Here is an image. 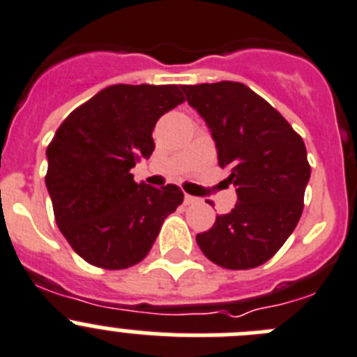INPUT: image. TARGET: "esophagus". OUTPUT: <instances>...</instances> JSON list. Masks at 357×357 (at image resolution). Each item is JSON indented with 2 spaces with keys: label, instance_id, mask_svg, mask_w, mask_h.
Instances as JSON below:
<instances>
[{
  "label": "esophagus",
  "instance_id": "esophagus-1",
  "mask_svg": "<svg viewBox=\"0 0 357 357\" xmlns=\"http://www.w3.org/2000/svg\"><path fill=\"white\" fill-rule=\"evenodd\" d=\"M195 202H197V197L185 194V204H195Z\"/></svg>",
  "mask_w": 357,
  "mask_h": 357
}]
</instances>
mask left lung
<instances>
[{"instance_id":"obj_1","label":"left lung","mask_w":357,"mask_h":357,"mask_svg":"<svg viewBox=\"0 0 357 357\" xmlns=\"http://www.w3.org/2000/svg\"><path fill=\"white\" fill-rule=\"evenodd\" d=\"M217 144L238 202L195 236L202 255L229 271L263 265L287 242L304 208L311 167L301 135L238 82L181 85Z\"/></svg>"}]
</instances>
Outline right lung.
Listing matches in <instances>:
<instances>
[{"label":"right lung","instance_id":"add662e5","mask_svg":"<svg viewBox=\"0 0 357 357\" xmlns=\"http://www.w3.org/2000/svg\"><path fill=\"white\" fill-rule=\"evenodd\" d=\"M183 101L178 85L119 83L70 112L54 133L46 151L54 220L86 263L123 271L142 261L183 202L179 186L155 188L131 174L155 151L158 119Z\"/></svg>","mask_w":357,"mask_h":357}]
</instances>
